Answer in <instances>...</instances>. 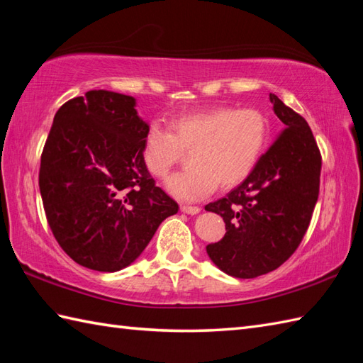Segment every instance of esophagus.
<instances>
[{
    "instance_id": "34e87169",
    "label": "esophagus",
    "mask_w": 363,
    "mask_h": 363,
    "mask_svg": "<svg viewBox=\"0 0 363 363\" xmlns=\"http://www.w3.org/2000/svg\"><path fill=\"white\" fill-rule=\"evenodd\" d=\"M181 211L184 212V213H189V215H196V213H199V207L198 206H187V204H184V206H181Z\"/></svg>"
}]
</instances>
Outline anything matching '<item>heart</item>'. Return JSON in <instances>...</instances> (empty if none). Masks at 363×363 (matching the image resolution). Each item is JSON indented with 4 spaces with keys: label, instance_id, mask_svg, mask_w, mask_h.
<instances>
[{
    "label": "heart",
    "instance_id": "b5f03b06",
    "mask_svg": "<svg viewBox=\"0 0 363 363\" xmlns=\"http://www.w3.org/2000/svg\"><path fill=\"white\" fill-rule=\"evenodd\" d=\"M169 130L156 123L143 138L142 156L148 172L168 174L190 152V169L169 176L167 190L182 201H199L221 189L235 187L256 168L268 138V120L254 107H215L169 120Z\"/></svg>",
    "mask_w": 363,
    "mask_h": 363
}]
</instances>
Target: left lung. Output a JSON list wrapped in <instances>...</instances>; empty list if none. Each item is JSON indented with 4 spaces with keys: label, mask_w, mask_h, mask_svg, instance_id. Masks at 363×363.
I'll return each mask as SVG.
<instances>
[{
    "label": "left lung",
    "mask_w": 363,
    "mask_h": 363,
    "mask_svg": "<svg viewBox=\"0 0 363 363\" xmlns=\"http://www.w3.org/2000/svg\"><path fill=\"white\" fill-rule=\"evenodd\" d=\"M281 130L256 168L233 191L209 203L226 234L206 246L221 272L252 279L281 267L311 225L320 194L321 154L307 121L269 94Z\"/></svg>",
    "instance_id": "1"
}]
</instances>
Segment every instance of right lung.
<instances>
[{
  "instance_id": "add662e5",
  "label": "right lung",
  "mask_w": 363,
  "mask_h": 363,
  "mask_svg": "<svg viewBox=\"0 0 363 363\" xmlns=\"http://www.w3.org/2000/svg\"><path fill=\"white\" fill-rule=\"evenodd\" d=\"M148 128L135 98L109 90H90L54 115L38 187L52 235L76 264L118 272L179 211L143 162Z\"/></svg>"
}]
</instances>
